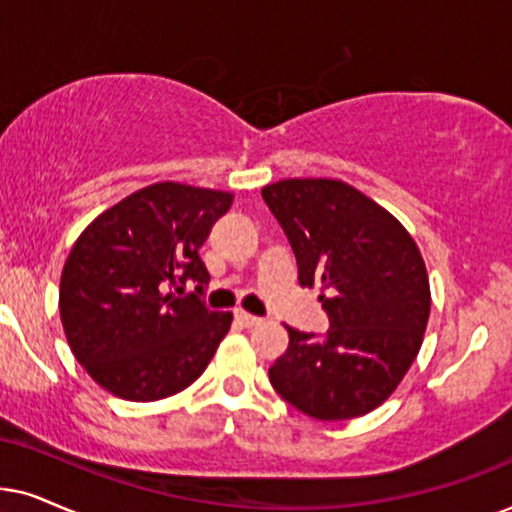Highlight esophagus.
I'll use <instances>...</instances> for the list:
<instances>
[{
    "instance_id": "1",
    "label": "esophagus",
    "mask_w": 512,
    "mask_h": 512,
    "mask_svg": "<svg viewBox=\"0 0 512 512\" xmlns=\"http://www.w3.org/2000/svg\"><path fill=\"white\" fill-rule=\"evenodd\" d=\"M234 318H236L241 325H245V327H252V325H260V323H262V318L252 316V313L243 311V309H236V311H234Z\"/></svg>"
}]
</instances>
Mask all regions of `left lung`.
Instances as JSON below:
<instances>
[{
  "label": "left lung",
  "mask_w": 512,
  "mask_h": 512,
  "mask_svg": "<svg viewBox=\"0 0 512 512\" xmlns=\"http://www.w3.org/2000/svg\"><path fill=\"white\" fill-rule=\"evenodd\" d=\"M295 252L299 285H320L325 335L288 327L269 367L285 403L320 421L356 419L395 391L424 342L431 288L424 257L395 217L339 180L304 177L262 189Z\"/></svg>",
  "instance_id": "left-lung-1"
}]
</instances>
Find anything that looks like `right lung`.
<instances>
[{
    "label": "right lung",
    "mask_w": 512,
    "mask_h": 512,
    "mask_svg": "<svg viewBox=\"0 0 512 512\" xmlns=\"http://www.w3.org/2000/svg\"><path fill=\"white\" fill-rule=\"evenodd\" d=\"M231 201L227 192L156 182L95 217L77 238L60 276V320L95 384L152 403L201 377L231 313L201 302L210 274L199 248ZM189 280L200 283L196 296L169 292Z\"/></svg>",
    "instance_id": "obj_1"
}]
</instances>
